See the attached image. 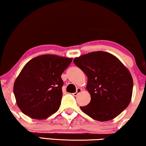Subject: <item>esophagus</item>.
<instances>
[{
  "mask_svg": "<svg viewBox=\"0 0 146 146\" xmlns=\"http://www.w3.org/2000/svg\"><path fill=\"white\" fill-rule=\"evenodd\" d=\"M81 91H82V88H80V87H78V88H77L76 92H75V93H73V95H74V96H77V95H78Z\"/></svg>",
  "mask_w": 146,
  "mask_h": 146,
  "instance_id": "obj_1",
  "label": "esophagus"
}]
</instances>
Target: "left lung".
Segmentation results:
<instances>
[{"mask_svg":"<svg viewBox=\"0 0 146 146\" xmlns=\"http://www.w3.org/2000/svg\"><path fill=\"white\" fill-rule=\"evenodd\" d=\"M88 78L86 89L91 100L80 106L84 113L100 121L118 116L132 98L133 80L130 71L118 58L104 51L91 52L73 60Z\"/></svg>","mask_w":146,"mask_h":146,"instance_id":"1","label":"left lung"}]
</instances>
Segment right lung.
Returning <instances> with one entry per match:
<instances>
[{"mask_svg":"<svg viewBox=\"0 0 146 146\" xmlns=\"http://www.w3.org/2000/svg\"><path fill=\"white\" fill-rule=\"evenodd\" d=\"M72 60L42 55L25 65L14 85L16 103L25 115L44 119L58 111L62 97L61 75Z\"/></svg>","mask_w":146,"mask_h":146,"instance_id":"right-lung-1","label":"right lung"}]
</instances>
